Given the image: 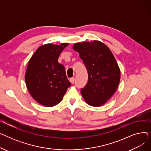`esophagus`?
<instances>
[{
    "instance_id": "34e87169",
    "label": "esophagus",
    "mask_w": 151,
    "mask_h": 151,
    "mask_svg": "<svg viewBox=\"0 0 151 151\" xmlns=\"http://www.w3.org/2000/svg\"><path fill=\"white\" fill-rule=\"evenodd\" d=\"M69 81H70V82L71 84H73V83H74V82H75V78H74V77H73V78H70Z\"/></svg>"
}]
</instances>
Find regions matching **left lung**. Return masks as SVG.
<instances>
[{"label": "left lung", "instance_id": "left-lung-1", "mask_svg": "<svg viewBox=\"0 0 151 151\" xmlns=\"http://www.w3.org/2000/svg\"><path fill=\"white\" fill-rule=\"evenodd\" d=\"M78 52L88 73V82L81 93L89 105L100 106L111 97L120 82L121 71L109 47L98 40L76 43Z\"/></svg>", "mask_w": 151, "mask_h": 151}]
</instances>
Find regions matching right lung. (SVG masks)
<instances>
[{"instance_id": "add662e5", "label": "right lung", "mask_w": 151, "mask_h": 151, "mask_svg": "<svg viewBox=\"0 0 151 151\" xmlns=\"http://www.w3.org/2000/svg\"><path fill=\"white\" fill-rule=\"evenodd\" d=\"M68 43L42 45L30 59L25 75L27 88L33 99L46 107L58 105L71 86L65 67L58 62Z\"/></svg>"}]
</instances>
